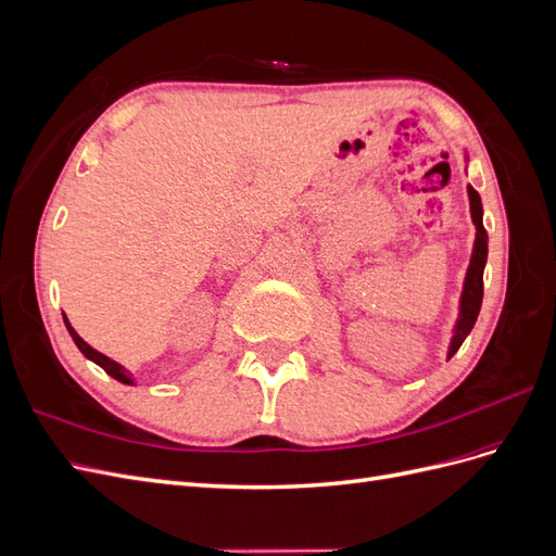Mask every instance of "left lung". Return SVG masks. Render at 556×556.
<instances>
[{
  "label": "left lung",
  "mask_w": 556,
  "mask_h": 556,
  "mask_svg": "<svg viewBox=\"0 0 556 556\" xmlns=\"http://www.w3.org/2000/svg\"><path fill=\"white\" fill-rule=\"evenodd\" d=\"M468 199H470V215H473V225H476V248H473V257H470L466 282H464L462 315H459L457 329H454V336H452L450 357L462 348L464 339L470 333V329H473L482 306V292H484L482 274H484V262H486V229L482 225V201L473 188H468Z\"/></svg>",
  "instance_id": "8db88e82"
}]
</instances>
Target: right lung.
Wrapping results in <instances>:
<instances>
[{
	"mask_svg": "<svg viewBox=\"0 0 556 556\" xmlns=\"http://www.w3.org/2000/svg\"><path fill=\"white\" fill-rule=\"evenodd\" d=\"M64 325H66V329H70V333H72V339H74V343L78 345V350L83 352V355H86L88 359H92L94 364H99L104 368V371L109 374V376H113L115 380H121V382H125V384H131V374H127L125 368L117 364V362H113V359H109L106 355H102V352H97L94 348H90L86 341L80 339V336L74 331V327L70 325V319H66V315H64Z\"/></svg>",
	"mask_w": 556,
	"mask_h": 556,
	"instance_id": "1",
	"label": "right lung"
}]
</instances>
